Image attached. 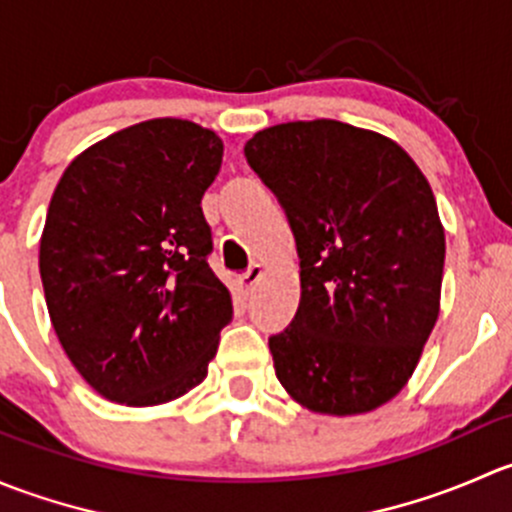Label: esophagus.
<instances>
[{
  "mask_svg": "<svg viewBox=\"0 0 512 512\" xmlns=\"http://www.w3.org/2000/svg\"><path fill=\"white\" fill-rule=\"evenodd\" d=\"M260 277H262V265H260V262H252V265L247 267V270L240 275V287L245 289V292H250L252 285H255Z\"/></svg>",
  "mask_w": 512,
  "mask_h": 512,
  "instance_id": "esophagus-1",
  "label": "esophagus"
}]
</instances>
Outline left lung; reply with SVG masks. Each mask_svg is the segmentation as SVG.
I'll use <instances>...</instances> for the list:
<instances>
[{
  "mask_svg": "<svg viewBox=\"0 0 512 512\" xmlns=\"http://www.w3.org/2000/svg\"><path fill=\"white\" fill-rule=\"evenodd\" d=\"M245 158L299 255V307L270 337L275 374L314 414L356 416L414 374L441 307L446 235L426 175L381 133L317 118L265 128Z\"/></svg>",
  "mask_w": 512,
  "mask_h": 512,
  "instance_id": "left-lung-1",
  "label": "left lung"
}]
</instances>
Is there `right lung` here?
<instances>
[{
    "label": "right lung",
    "instance_id": "add662e5",
    "mask_svg": "<svg viewBox=\"0 0 512 512\" xmlns=\"http://www.w3.org/2000/svg\"><path fill=\"white\" fill-rule=\"evenodd\" d=\"M220 163L215 131L153 118L86 148L51 195L39 245L46 307L103 399L158 406L208 376L232 319L200 208Z\"/></svg>",
    "mask_w": 512,
    "mask_h": 512
}]
</instances>
